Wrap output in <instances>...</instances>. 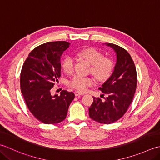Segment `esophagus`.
I'll return each mask as SVG.
<instances>
[{"mask_svg":"<svg viewBox=\"0 0 160 160\" xmlns=\"http://www.w3.org/2000/svg\"><path fill=\"white\" fill-rule=\"evenodd\" d=\"M75 93V96H82V95H84V93H82V92H80V91H76L74 92Z\"/></svg>","mask_w":160,"mask_h":160,"instance_id":"34e87169","label":"esophagus"}]
</instances>
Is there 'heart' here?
Wrapping results in <instances>:
<instances>
[{"label": "heart", "mask_w": 160, "mask_h": 160, "mask_svg": "<svg viewBox=\"0 0 160 160\" xmlns=\"http://www.w3.org/2000/svg\"><path fill=\"white\" fill-rule=\"evenodd\" d=\"M78 55L81 58L91 64V72H92L99 80H104L110 76L113 67V62L111 58L104 57L103 53L93 47H87L80 50ZM61 67L67 73L73 72L74 60L71 56H66L61 63ZM95 80L91 77L74 76L69 81V86L80 91H85L87 88L92 86Z\"/></svg>", "instance_id": "heart-1"}]
</instances>
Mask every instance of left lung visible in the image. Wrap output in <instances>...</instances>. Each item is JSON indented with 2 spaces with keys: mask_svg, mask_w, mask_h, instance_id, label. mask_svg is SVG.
Listing matches in <instances>:
<instances>
[{
  "mask_svg": "<svg viewBox=\"0 0 160 160\" xmlns=\"http://www.w3.org/2000/svg\"><path fill=\"white\" fill-rule=\"evenodd\" d=\"M116 53V64L113 73L99 89L107 95L102 101L93 97L89 108L92 120L109 124L125 114L133 99L137 87V72L133 60L127 50L112 43H107Z\"/></svg>",
  "mask_w": 160,
  "mask_h": 160,
  "instance_id": "8db88e82",
  "label": "left lung"
}]
</instances>
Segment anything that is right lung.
<instances>
[{
	"instance_id": "add662e5",
	"label": "right lung",
	"mask_w": 160,
	"mask_h": 160,
	"mask_svg": "<svg viewBox=\"0 0 160 160\" xmlns=\"http://www.w3.org/2000/svg\"><path fill=\"white\" fill-rule=\"evenodd\" d=\"M66 41L47 42L33 49L24 62L20 73V90L29 111L44 124L63 121L74 99L73 92L62 90L60 96L51 95L60 77V57L69 47Z\"/></svg>"
}]
</instances>
